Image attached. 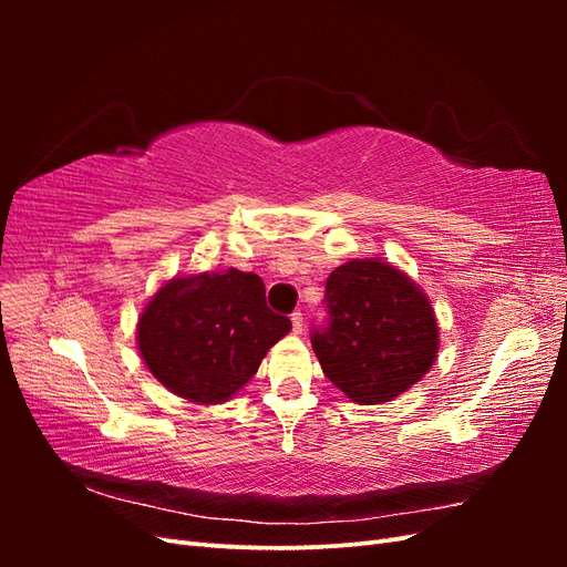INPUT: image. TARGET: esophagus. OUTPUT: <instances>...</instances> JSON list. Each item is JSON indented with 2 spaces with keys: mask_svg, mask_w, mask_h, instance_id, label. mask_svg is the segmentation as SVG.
<instances>
[{
  "mask_svg": "<svg viewBox=\"0 0 567 567\" xmlns=\"http://www.w3.org/2000/svg\"><path fill=\"white\" fill-rule=\"evenodd\" d=\"M290 321H293V331H296V333H302L305 321H302V312H300V310H296L293 315H290Z\"/></svg>",
  "mask_w": 567,
  "mask_h": 567,
  "instance_id": "1",
  "label": "esophagus"
}]
</instances>
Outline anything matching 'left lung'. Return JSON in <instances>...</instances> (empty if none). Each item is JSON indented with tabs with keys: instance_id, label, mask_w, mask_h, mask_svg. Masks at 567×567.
Wrapping results in <instances>:
<instances>
[{
	"instance_id": "obj_1",
	"label": "left lung",
	"mask_w": 567,
	"mask_h": 567,
	"mask_svg": "<svg viewBox=\"0 0 567 567\" xmlns=\"http://www.w3.org/2000/svg\"><path fill=\"white\" fill-rule=\"evenodd\" d=\"M326 321L312 348L336 388L359 404H381L421 381L437 357L431 300L381 260H350L326 279Z\"/></svg>"
}]
</instances>
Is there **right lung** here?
Here are the masks:
<instances>
[{"instance_id":"1","label":"right lung","mask_w":567,"mask_h":567,"mask_svg":"<svg viewBox=\"0 0 567 567\" xmlns=\"http://www.w3.org/2000/svg\"><path fill=\"white\" fill-rule=\"evenodd\" d=\"M290 319L271 312L265 284L234 267L167 281L140 317L148 371L179 398L219 404L244 388Z\"/></svg>"}]
</instances>
